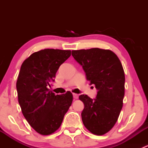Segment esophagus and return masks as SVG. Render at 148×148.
Listing matches in <instances>:
<instances>
[{
    "instance_id": "34e87169",
    "label": "esophagus",
    "mask_w": 148,
    "mask_h": 148,
    "mask_svg": "<svg viewBox=\"0 0 148 148\" xmlns=\"http://www.w3.org/2000/svg\"><path fill=\"white\" fill-rule=\"evenodd\" d=\"M73 97H74V99H78L79 95L77 94H73Z\"/></svg>"
}]
</instances>
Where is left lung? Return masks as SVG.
<instances>
[{
  "mask_svg": "<svg viewBox=\"0 0 148 148\" xmlns=\"http://www.w3.org/2000/svg\"><path fill=\"white\" fill-rule=\"evenodd\" d=\"M71 55L82 66L90 84L97 89L95 99L79 97L84 104L82 119L92 133L102 135L115 125L123 105L125 72L120 59L110 50L93 48L73 50Z\"/></svg>",
  "mask_w": 148,
  "mask_h": 148,
  "instance_id": "obj_1",
  "label": "left lung"
}]
</instances>
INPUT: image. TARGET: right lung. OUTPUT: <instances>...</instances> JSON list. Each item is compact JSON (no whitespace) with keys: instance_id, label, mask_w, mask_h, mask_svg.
I'll return each instance as SVG.
<instances>
[{"instance_id":"obj_1","label":"right lung","mask_w":148,"mask_h":148,"mask_svg":"<svg viewBox=\"0 0 148 148\" xmlns=\"http://www.w3.org/2000/svg\"><path fill=\"white\" fill-rule=\"evenodd\" d=\"M70 56V50L43 49L32 53L21 66L16 82L18 103L28 124L41 135L59 129L72 103L69 91L56 95L49 89L59 66Z\"/></svg>"}]
</instances>
